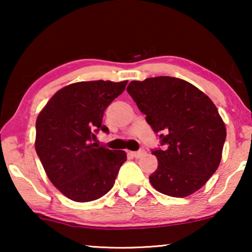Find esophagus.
I'll list each match as a JSON object with an SVG mask.
<instances>
[{"label": "esophagus", "mask_w": 252, "mask_h": 252, "mask_svg": "<svg viewBox=\"0 0 252 252\" xmlns=\"http://www.w3.org/2000/svg\"><path fill=\"white\" fill-rule=\"evenodd\" d=\"M144 154H146V151H144L143 149H142V150H139V151H130V153H129L130 156H132V157H135V158H140V157H142Z\"/></svg>", "instance_id": "esophagus-1"}]
</instances>
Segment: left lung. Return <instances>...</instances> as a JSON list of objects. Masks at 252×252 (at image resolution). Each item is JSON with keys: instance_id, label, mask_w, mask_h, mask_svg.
Wrapping results in <instances>:
<instances>
[{"instance_id": "1", "label": "left lung", "mask_w": 252, "mask_h": 252, "mask_svg": "<svg viewBox=\"0 0 252 252\" xmlns=\"http://www.w3.org/2000/svg\"><path fill=\"white\" fill-rule=\"evenodd\" d=\"M127 92L163 146L153 150L158 167L150 184L172 197L194 194L221 160L226 127L216 105L194 85L173 77L132 81Z\"/></svg>"}]
</instances>
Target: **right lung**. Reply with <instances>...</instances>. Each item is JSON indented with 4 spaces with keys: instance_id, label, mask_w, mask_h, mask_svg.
<instances>
[{
    "instance_id": "obj_1",
    "label": "right lung",
    "mask_w": 252,
    "mask_h": 252,
    "mask_svg": "<svg viewBox=\"0 0 252 252\" xmlns=\"http://www.w3.org/2000/svg\"><path fill=\"white\" fill-rule=\"evenodd\" d=\"M127 81L75 82L49 99L36 119L35 150L42 166L62 194L74 202H91L115 185L126 161L123 150L92 143L102 125L105 109L125 91Z\"/></svg>"
}]
</instances>
